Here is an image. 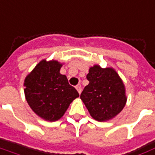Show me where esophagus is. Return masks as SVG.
Here are the masks:
<instances>
[{
    "label": "esophagus",
    "instance_id": "obj_1",
    "mask_svg": "<svg viewBox=\"0 0 155 155\" xmlns=\"http://www.w3.org/2000/svg\"><path fill=\"white\" fill-rule=\"evenodd\" d=\"M76 89L78 90V91L79 94H80V93L82 92V86H81V84H78V85L76 86Z\"/></svg>",
    "mask_w": 155,
    "mask_h": 155
}]
</instances>
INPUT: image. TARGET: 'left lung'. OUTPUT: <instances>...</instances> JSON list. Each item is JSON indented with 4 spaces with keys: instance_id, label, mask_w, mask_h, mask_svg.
Wrapping results in <instances>:
<instances>
[{
    "instance_id": "8db88e82",
    "label": "left lung",
    "mask_w": 155,
    "mask_h": 155,
    "mask_svg": "<svg viewBox=\"0 0 155 155\" xmlns=\"http://www.w3.org/2000/svg\"><path fill=\"white\" fill-rule=\"evenodd\" d=\"M89 81L80 98L91 116L98 121L114 118L125 107L127 98L125 85L116 70L94 65L87 75Z\"/></svg>"
}]
</instances>
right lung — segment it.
I'll use <instances>...</instances> for the list:
<instances>
[{
    "instance_id": "1",
    "label": "right lung",
    "mask_w": 155,
    "mask_h": 155,
    "mask_svg": "<svg viewBox=\"0 0 155 155\" xmlns=\"http://www.w3.org/2000/svg\"><path fill=\"white\" fill-rule=\"evenodd\" d=\"M63 64L43 59L25 79V96L33 111L48 121L59 120L79 94L60 73Z\"/></svg>"
}]
</instances>
